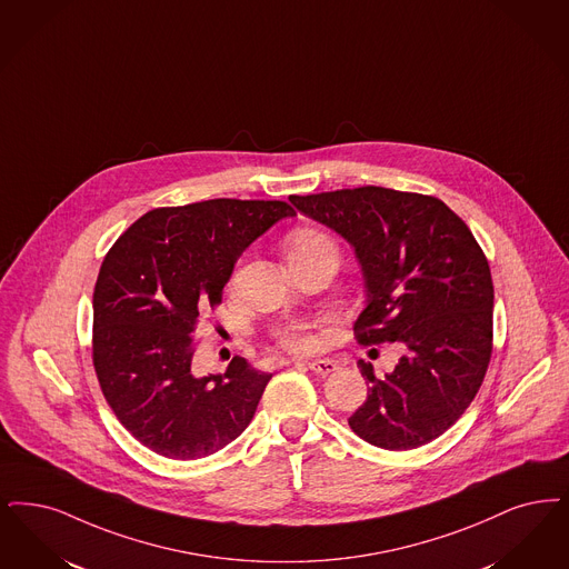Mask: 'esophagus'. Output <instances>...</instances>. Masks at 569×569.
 Segmentation results:
<instances>
[{"mask_svg":"<svg viewBox=\"0 0 569 569\" xmlns=\"http://www.w3.org/2000/svg\"><path fill=\"white\" fill-rule=\"evenodd\" d=\"M307 368L313 370V372H318V375H330V372H335L339 366H337L335 360H311V362H307Z\"/></svg>","mask_w":569,"mask_h":569,"instance_id":"obj_1","label":"esophagus"}]
</instances>
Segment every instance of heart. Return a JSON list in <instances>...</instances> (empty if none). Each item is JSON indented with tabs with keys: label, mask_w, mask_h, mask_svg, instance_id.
Returning a JSON list of instances; mask_svg holds the SVG:
<instances>
[{
	"label": "heart",
	"mask_w": 569,
	"mask_h": 569,
	"mask_svg": "<svg viewBox=\"0 0 569 569\" xmlns=\"http://www.w3.org/2000/svg\"><path fill=\"white\" fill-rule=\"evenodd\" d=\"M323 248L337 250L335 241L326 232L313 230V228L296 230L295 234L288 239V256L305 253V251L323 250ZM277 339L290 351H311L318 345L316 323L305 321V319H296V321L286 323L283 328H279Z\"/></svg>",
	"instance_id": "obj_1"
}]
</instances>
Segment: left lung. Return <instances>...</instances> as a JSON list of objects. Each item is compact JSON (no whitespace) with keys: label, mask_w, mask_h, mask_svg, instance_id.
I'll list each match as a JSON object with an SVG mask.
<instances>
[{"label":"left lung","mask_w":569,"mask_h":569,"mask_svg":"<svg viewBox=\"0 0 569 569\" xmlns=\"http://www.w3.org/2000/svg\"><path fill=\"white\" fill-rule=\"evenodd\" d=\"M290 201L356 250L368 298L358 342L405 347L383 379L358 362L368 396L349 428L387 451L432 442L470 407L491 360L493 281L475 234L440 199L381 186Z\"/></svg>","instance_id":"left-lung-1"}]
</instances>
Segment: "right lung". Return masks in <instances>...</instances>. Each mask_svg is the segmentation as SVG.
Listing matches in <instances>:
<instances>
[{"label": "right lung", "instance_id": "1", "mask_svg": "<svg viewBox=\"0 0 569 569\" xmlns=\"http://www.w3.org/2000/svg\"><path fill=\"white\" fill-rule=\"evenodd\" d=\"M286 201L211 199L160 207L103 258L92 295V365L118 421L150 451L201 459L250 426L273 375L234 356L224 375L192 370V332L222 302L234 262Z\"/></svg>", "mask_w": 569, "mask_h": 569}]
</instances>
